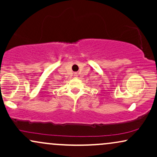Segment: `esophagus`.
Here are the masks:
<instances>
[{
	"label": "esophagus",
	"instance_id": "34e87169",
	"mask_svg": "<svg viewBox=\"0 0 157 157\" xmlns=\"http://www.w3.org/2000/svg\"><path fill=\"white\" fill-rule=\"evenodd\" d=\"M75 76H77V74H75Z\"/></svg>",
	"mask_w": 157,
	"mask_h": 157
}]
</instances>
